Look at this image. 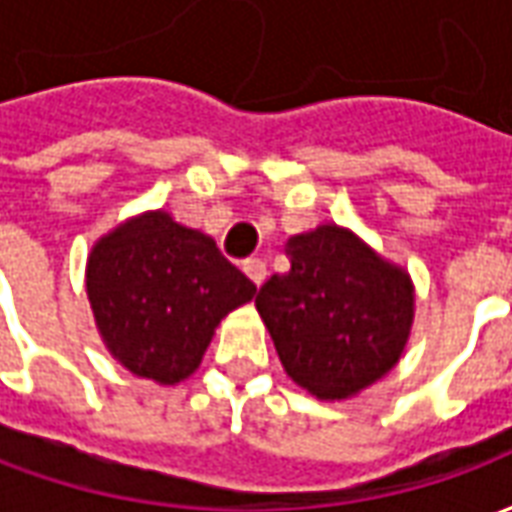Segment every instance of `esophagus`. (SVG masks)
Returning a JSON list of instances; mask_svg holds the SVG:
<instances>
[{"label": "esophagus", "instance_id": "obj_1", "mask_svg": "<svg viewBox=\"0 0 512 512\" xmlns=\"http://www.w3.org/2000/svg\"><path fill=\"white\" fill-rule=\"evenodd\" d=\"M244 271H246V277L252 279L257 288H260V285L266 282L268 271H266V263H263L260 257H249V260L244 263Z\"/></svg>", "mask_w": 512, "mask_h": 512}]
</instances>
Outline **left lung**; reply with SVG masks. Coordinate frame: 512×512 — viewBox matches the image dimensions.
<instances>
[{"instance_id": "1", "label": "left lung", "mask_w": 512, "mask_h": 512, "mask_svg": "<svg viewBox=\"0 0 512 512\" xmlns=\"http://www.w3.org/2000/svg\"><path fill=\"white\" fill-rule=\"evenodd\" d=\"M288 274L260 288L255 307L279 362L301 389L345 400L384 378L414 323L406 268L337 224L288 238Z\"/></svg>"}]
</instances>
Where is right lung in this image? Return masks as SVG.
I'll list each match as a JSON object with an SVG mask.
<instances>
[{
  "instance_id": "obj_1",
  "label": "right lung",
  "mask_w": 512,
  "mask_h": 512,
  "mask_svg": "<svg viewBox=\"0 0 512 512\" xmlns=\"http://www.w3.org/2000/svg\"><path fill=\"white\" fill-rule=\"evenodd\" d=\"M255 293L211 235L167 211L117 224L87 257V299L109 354L164 386L200 367L224 315Z\"/></svg>"
}]
</instances>
